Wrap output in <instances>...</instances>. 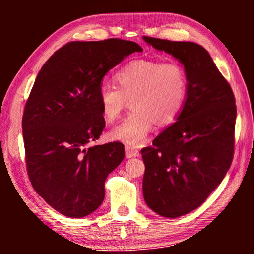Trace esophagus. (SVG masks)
<instances>
[{"instance_id":"1","label":"esophagus","mask_w":254,"mask_h":254,"mask_svg":"<svg viewBox=\"0 0 254 254\" xmlns=\"http://www.w3.org/2000/svg\"><path fill=\"white\" fill-rule=\"evenodd\" d=\"M125 151H126V157L127 158L137 157V156L140 155V151H138L137 149L131 148V147H129V145H126V147H125Z\"/></svg>"}]
</instances>
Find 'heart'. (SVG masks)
I'll return each mask as SVG.
<instances>
[{
	"label": "heart",
	"mask_w": 254,
	"mask_h": 254,
	"mask_svg": "<svg viewBox=\"0 0 254 254\" xmlns=\"http://www.w3.org/2000/svg\"><path fill=\"white\" fill-rule=\"evenodd\" d=\"M117 88L104 84L98 103L104 119L113 121L131 100L134 111L110 131L114 141L137 147L144 143L156 123L169 125L179 117L187 97V78L178 62L134 60L114 75Z\"/></svg>",
	"instance_id": "b5f03b06"
}]
</instances>
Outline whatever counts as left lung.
I'll list each match as a JSON object with an SVG mask.
<instances>
[{
    "label": "left lung",
    "mask_w": 254,
    "mask_h": 254,
    "mask_svg": "<svg viewBox=\"0 0 254 254\" xmlns=\"http://www.w3.org/2000/svg\"><path fill=\"white\" fill-rule=\"evenodd\" d=\"M184 65L185 105L175 123L141 150L143 196L151 210L176 218L202 204L220 185L234 157L236 102L208 52L190 41L143 37Z\"/></svg>",
    "instance_id": "1"
}]
</instances>
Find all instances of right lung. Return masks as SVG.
I'll list each match as a JSON object with an SVG mask.
<instances>
[{"instance_id": "add662e5", "label": "right lung", "mask_w": 254, "mask_h": 254, "mask_svg": "<svg viewBox=\"0 0 254 254\" xmlns=\"http://www.w3.org/2000/svg\"><path fill=\"white\" fill-rule=\"evenodd\" d=\"M140 45L117 38L71 41L40 69L22 128L27 175L36 192L59 213L84 217L103 203L107 176L125 147L98 140L105 120L98 103L102 79Z\"/></svg>"}]
</instances>
